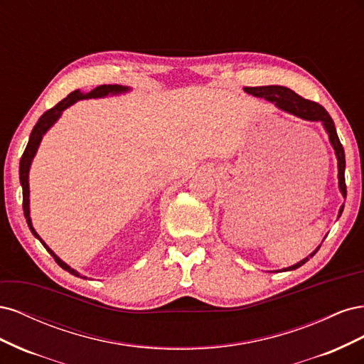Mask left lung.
I'll return each mask as SVG.
<instances>
[{"mask_svg": "<svg viewBox=\"0 0 364 364\" xmlns=\"http://www.w3.org/2000/svg\"><path fill=\"white\" fill-rule=\"evenodd\" d=\"M245 91L247 94L255 95V97L266 98V100L274 103L279 109H282V111H287V112H290L296 117H301L304 119H310V121H322L326 132H328V135H329V141H331V144H333V147L336 150V155H337L340 191H341V194H343V197H346L345 150H343V146H341V142L337 136L334 121L326 112V109L322 105H318V103L311 102V100H306V98L297 95L294 91L289 90V87H285V86H277V85H272V86H246ZM343 208H345V205L340 208L338 217L341 215V213H343ZM318 247H321V246H318ZM318 247L311 253L310 257H306L301 262H297V264H294V266H291L289 269H284V270H294L297 267H301L302 264H305L308 259L316 255V252L318 250Z\"/></svg>", "mask_w": 364, "mask_h": 364, "instance_id": "8db88e82", "label": "left lung"}]
</instances>
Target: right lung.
<instances>
[{
    "instance_id": "add662e5",
    "label": "right lung",
    "mask_w": 364,
    "mask_h": 364,
    "mask_svg": "<svg viewBox=\"0 0 364 364\" xmlns=\"http://www.w3.org/2000/svg\"><path fill=\"white\" fill-rule=\"evenodd\" d=\"M124 91H127V87H123L121 85H100V86L94 87V90L91 92H87V94H83L79 90L73 91L71 94H68L67 97H65L62 102H59L56 106H53L51 109H48L47 112H43L41 115L36 126L33 127V130H31L28 144H27V147H26V150L23 153V156H21V162H19V181H21V185H23V209H24V215L27 218L28 228L31 230V234L35 235L41 241V243L43 245V247H46L50 252V255L54 258V261H56L62 269L68 270L71 274H74V277H80L79 272L73 270L60 258H58L56 255H54V252L46 243H43V241L41 240V237L36 234V230L33 229V226H31L30 209H28V193H30L28 191V170H30V164H31L33 158H35V155H36V150L39 147V142L42 139V135L46 134V132L54 124V121H56L60 117L63 109H67L68 106H71L77 100H83V98H98V97H105L107 94H118V92H124ZM80 278L86 279V277H80Z\"/></svg>"
}]
</instances>
